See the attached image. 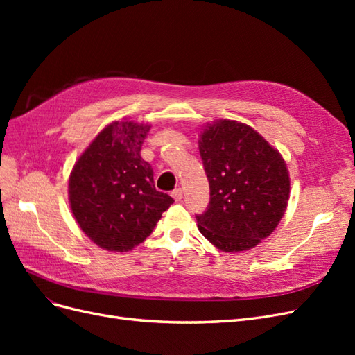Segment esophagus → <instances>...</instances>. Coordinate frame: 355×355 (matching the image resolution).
Masks as SVG:
<instances>
[{
	"label": "esophagus",
	"instance_id": "esophagus-1",
	"mask_svg": "<svg viewBox=\"0 0 355 355\" xmlns=\"http://www.w3.org/2000/svg\"><path fill=\"white\" fill-rule=\"evenodd\" d=\"M171 197H173L176 201H180L182 197H184V191H182V188H176L171 191Z\"/></svg>",
	"mask_w": 355,
	"mask_h": 355
}]
</instances>
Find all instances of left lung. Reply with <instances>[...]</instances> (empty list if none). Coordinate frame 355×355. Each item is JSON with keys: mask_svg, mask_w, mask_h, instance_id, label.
<instances>
[{"mask_svg": "<svg viewBox=\"0 0 355 355\" xmlns=\"http://www.w3.org/2000/svg\"><path fill=\"white\" fill-rule=\"evenodd\" d=\"M198 148L210 187L209 206L196 216L200 232L223 252L252 249L286 211L284 159L252 127L232 120L210 124Z\"/></svg>", "mask_w": 355, "mask_h": 355, "instance_id": "left-lung-1", "label": "left lung"}]
</instances>
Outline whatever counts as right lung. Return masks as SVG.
Returning <instances> with one entry per match:
<instances>
[{"mask_svg":"<svg viewBox=\"0 0 355 355\" xmlns=\"http://www.w3.org/2000/svg\"><path fill=\"white\" fill-rule=\"evenodd\" d=\"M149 125L112 123L96 136L69 178L71 209L80 228L102 249L128 252L155 228L173 198L155 189L142 159Z\"/></svg>","mask_w":355,"mask_h":355,"instance_id":"add662e5","label":"right lung"}]
</instances>
